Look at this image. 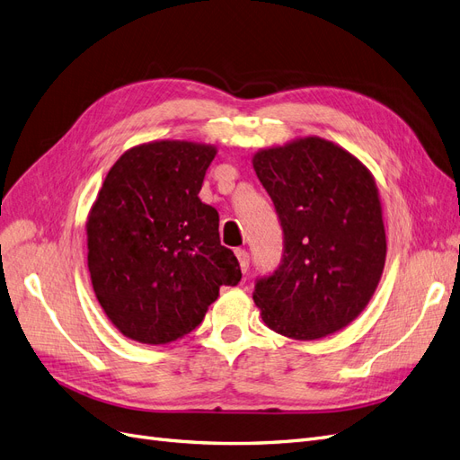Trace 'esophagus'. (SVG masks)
I'll use <instances>...</instances> for the list:
<instances>
[{
	"mask_svg": "<svg viewBox=\"0 0 460 460\" xmlns=\"http://www.w3.org/2000/svg\"><path fill=\"white\" fill-rule=\"evenodd\" d=\"M235 257H238L242 272H245L249 269V253L245 252V249H235Z\"/></svg>",
	"mask_w": 460,
	"mask_h": 460,
	"instance_id": "34e87169",
	"label": "esophagus"
}]
</instances>
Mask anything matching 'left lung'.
I'll list each match as a JSON object with an SVG mask.
<instances>
[{
	"label": "left lung",
	"instance_id": "obj_1",
	"mask_svg": "<svg viewBox=\"0 0 460 460\" xmlns=\"http://www.w3.org/2000/svg\"><path fill=\"white\" fill-rule=\"evenodd\" d=\"M253 169L284 230V259L255 284L262 323L313 341L349 326L385 264L376 180L353 153L318 136L259 149Z\"/></svg>",
	"mask_w": 460,
	"mask_h": 460
}]
</instances>
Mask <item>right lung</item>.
Masks as SVG:
<instances>
[{
    "label": "right lung",
    "instance_id": "right-lung-1",
    "mask_svg": "<svg viewBox=\"0 0 460 460\" xmlns=\"http://www.w3.org/2000/svg\"><path fill=\"white\" fill-rule=\"evenodd\" d=\"M211 144L155 140L111 166L86 220L93 294L134 341L164 345L196 330L220 286L242 270L220 245L217 208L199 199Z\"/></svg>",
    "mask_w": 460,
    "mask_h": 460
}]
</instances>
